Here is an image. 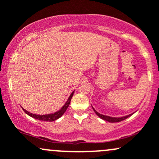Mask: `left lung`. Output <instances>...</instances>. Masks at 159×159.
<instances>
[{"label": "left lung", "mask_w": 159, "mask_h": 159, "mask_svg": "<svg viewBox=\"0 0 159 159\" xmlns=\"http://www.w3.org/2000/svg\"><path fill=\"white\" fill-rule=\"evenodd\" d=\"M93 110L94 111L96 115L99 117V118H102L103 120H105L107 121H109V122H119V121H123V120L126 119V118H129V116H131V115H127V116H125V117H121V118H112V117H109V116H106V115H101L100 113H98V111H96L93 108Z\"/></svg>", "instance_id": "8db88e82"}]
</instances>
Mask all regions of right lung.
I'll list each match as a JSON object with an SVG mask.
<instances>
[{
  "mask_svg": "<svg viewBox=\"0 0 159 159\" xmlns=\"http://www.w3.org/2000/svg\"><path fill=\"white\" fill-rule=\"evenodd\" d=\"M73 94H74V91L71 93V94H70V97L68 98V101H67V102L65 103V105L62 107L61 109L59 110L58 111L55 112V113H54V114H49V115H34V114L30 113L29 111H28L24 109V108H23V110H24V111L27 114V115H28L29 116L32 117V118H35V119L41 120V121H55V120H57V118H61V117L63 115V114L66 111L67 108H68V107L69 106L70 100H71V98H72V96H73Z\"/></svg>",
  "mask_w": 159,
  "mask_h": 159,
  "instance_id": "add662e5",
  "label": "right lung"
}]
</instances>
